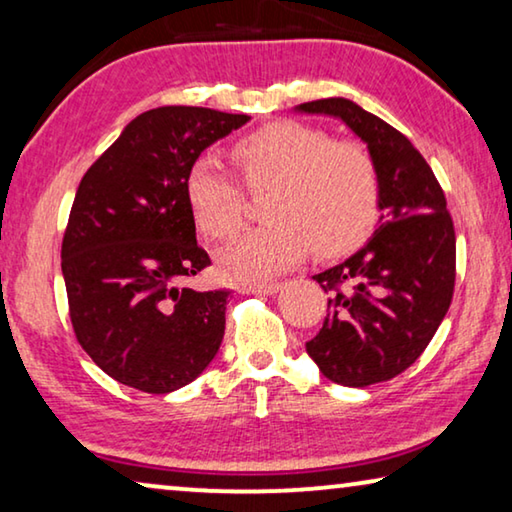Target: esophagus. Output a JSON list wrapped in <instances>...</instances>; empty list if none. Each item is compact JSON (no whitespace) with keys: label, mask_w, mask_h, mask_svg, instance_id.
Returning a JSON list of instances; mask_svg holds the SVG:
<instances>
[{"label":"esophagus","mask_w":512,"mask_h":512,"mask_svg":"<svg viewBox=\"0 0 512 512\" xmlns=\"http://www.w3.org/2000/svg\"><path fill=\"white\" fill-rule=\"evenodd\" d=\"M282 285L280 282H262V285H248V294H276Z\"/></svg>","instance_id":"34e87169"}]
</instances>
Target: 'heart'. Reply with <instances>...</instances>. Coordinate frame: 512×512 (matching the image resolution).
Returning a JSON list of instances; mask_svg holds the SVG:
<instances>
[{
	"label": "heart",
	"mask_w": 512,
	"mask_h": 512,
	"mask_svg": "<svg viewBox=\"0 0 512 512\" xmlns=\"http://www.w3.org/2000/svg\"><path fill=\"white\" fill-rule=\"evenodd\" d=\"M232 151L246 186L273 193L264 209L271 223L220 257L225 276H278L299 264L312 243L322 255L342 253L375 223L379 172L363 142L333 140L324 128L285 119L239 137ZM186 197L195 223L213 241H232L246 225V193L218 160H195Z\"/></svg>",
	"instance_id": "heart-1"
}]
</instances>
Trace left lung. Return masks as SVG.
Masks as SVG:
<instances>
[{"label":"left lung","instance_id":"left-lung-1","mask_svg":"<svg viewBox=\"0 0 512 512\" xmlns=\"http://www.w3.org/2000/svg\"><path fill=\"white\" fill-rule=\"evenodd\" d=\"M299 110L338 117L368 144L384 209L379 230L358 253L315 276L329 292V308L305 349L335 384H379L398 377L425 352L451 308V211L421 151L384 119L347 98H322Z\"/></svg>","mask_w":512,"mask_h":512}]
</instances>
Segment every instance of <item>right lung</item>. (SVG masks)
<instances>
[{
  "mask_svg": "<svg viewBox=\"0 0 512 512\" xmlns=\"http://www.w3.org/2000/svg\"><path fill=\"white\" fill-rule=\"evenodd\" d=\"M248 119L149 110L80 181L61 241L68 315L80 347L119 384L172 393L218 354L230 289L188 287L211 259L195 239L186 179L209 144Z\"/></svg>",
  "mask_w": 512,
  "mask_h": 512,
  "instance_id": "add662e5",
  "label": "right lung"
}]
</instances>
